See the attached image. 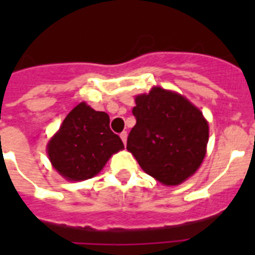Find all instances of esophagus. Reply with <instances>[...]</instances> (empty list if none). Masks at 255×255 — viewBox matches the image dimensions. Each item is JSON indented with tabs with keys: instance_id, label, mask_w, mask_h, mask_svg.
I'll list each match as a JSON object with an SVG mask.
<instances>
[{
	"instance_id": "1",
	"label": "esophagus",
	"mask_w": 255,
	"mask_h": 255,
	"mask_svg": "<svg viewBox=\"0 0 255 255\" xmlns=\"http://www.w3.org/2000/svg\"><path fill=\"white\" fill-rule=\"evenodd\" d=\"M120 137H122V140H123V143L126 144L127 143V137H128V133L126 131H123L122 133H120Z\"/></svg>"
}]
</instances>
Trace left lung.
<instances>
[{
    "label": "left lung",
    "mask_w": 255,
    "mask_h": 255,
    "mask_svg": "<svg viewBox=\"0 0 255 255\" xmlns=\"http://www.w3.org/2000/svg\"><path fill=\"white\" fill-rule=\"evenodd\" d=\"M136 118L127 149L141 169L164 185H178L200 168L209 126L202 112L177 92L153 87L135 98Z\"/></svg>",
    "instance_id": "obj_1"
}]
</instances>
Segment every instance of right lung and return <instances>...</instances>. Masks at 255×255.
I'll use <instances>...</instances> for the list:
<instances>
[{"label": "right lung", "mask_w": 255, "mask_h": 255, "mask_svg": "<svg viewBox=\"0 0 255 255\" xmlns=\"http://www.w3.org/2000/svg\"><path fill=\"white\" fill-rule=\"evenodd\" d=\"M123 141L110 128V116L82 102L71 110L47 144V155L69 181H82L99 173Z\"/></svg>", "instance_id": "1"}]
</instances>
